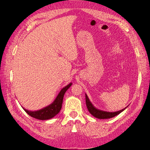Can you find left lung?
I'll return each mask as SVG.
<instances>
[{
    "label": "left lung",
    "mask_w": 150,
    "mask_h": 150,
    "mask_svg": "<svg viewBox=\"0 0 150 150\" xmlns=\"http://www.w3.org/2000/svg\"><path fill=\"white\" fill-rule=\"evenodd\" d=\"M86 106H87L88 111L91 113V114H92L93 117L98 118V119H110V118L114 117L117 115L118 114H119L120 113H121L122 111H124L126 108L128 107L127 106V107L125 108L124 109L120 110V111H117V112H113L101 111V110H99L93 106V105L90 101L88 96L86 95Z\"/></svg>",
    "instance_id": "left-lung-1"
}]
</instances>
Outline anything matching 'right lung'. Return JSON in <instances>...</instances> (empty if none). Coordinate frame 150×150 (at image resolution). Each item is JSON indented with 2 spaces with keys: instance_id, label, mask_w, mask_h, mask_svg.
Segmentation results:
<instances>
[{
  "instance_id": "right-lung-1",
  "label": "right lung",
  "mask_w": 150,
  "mask_h": 150,
  "mask_svg": "<svg viewBox=\"0 0 150 150\" xmlns=\"http://www.w3.org/2000/svg\"><path fill=\"white\" fill-rule=\"evenodd\" d=\"M71 85H72V83H70L65 86L64 88H62L53 103L50 105L45 107L44 108H42L39 110V111H28V110L23 108V110L29 115L33 118H35L36 119L44 120L52 119V118H53L59 112L62 107V103L64 93H66L67 90L70 87Z\"/></svg>"
}]
</instances>
